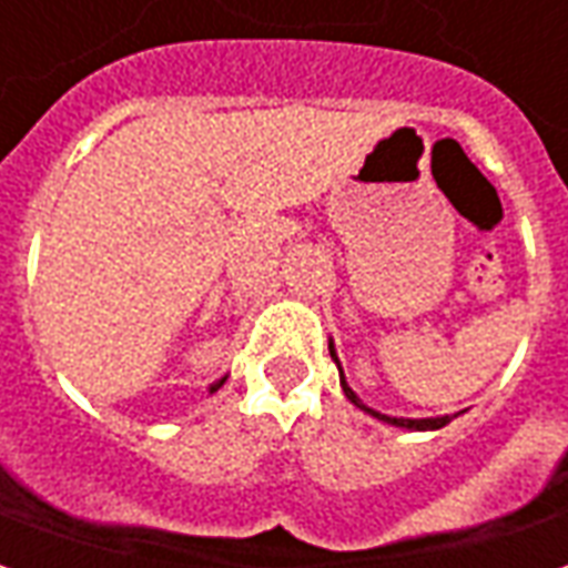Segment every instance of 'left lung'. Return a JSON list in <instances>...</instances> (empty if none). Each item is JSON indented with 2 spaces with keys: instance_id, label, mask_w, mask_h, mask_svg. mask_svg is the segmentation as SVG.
Wrapping results in <instances>:
<instances>
[{
  "instance_id": "8db88e82",
  "label": "left lung",
  "mask_w": 568,
  "mask_h": 568,
  "mask_svg": "<svg viewBox=\"0 0 568 568\" xmlns=\"http://www.w3.org/2000/svg\"><path fill=\"white\" fill-rule=\"evenodd\" d=\"M328 349H332V358H334V362H337V356H334V346H332V344H328ZM337 368H341V365H337ZM341 386H344V395H346V398H349V402H353V405L362 407V410H365V414H371V417L383 419V423H393V426H402V428H417V432H426V428H440V426H447V423H450V417H438V419H402V417H386V414H377V410H371L368 405H362V402H358V395L353 393L349 386H346L344 374H341Z\"/></svg>"
}]
</instances>
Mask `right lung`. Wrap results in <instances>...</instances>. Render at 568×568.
<instances>
[{"label":"right lung","instance_id":"right-lung-1","mask_svg":"<svg viewBox=\"0 0 568 568\" xmlns=\"http://www.w3.org/2000/svg\"><path fill=\"white\" fill-rule=\"evenodd\" d=\"M222 383H224V381H219V383H212V389H210V393H215V389H219V386H222Z\"/></svg>","mask_w":568,"mask_h":568}]
</instances>
